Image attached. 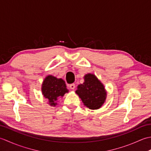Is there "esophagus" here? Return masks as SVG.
Wrapping results in <instances>:
<instances>
[{
    "label": "esophagus",
    "instance_id": "obj_1",
    "mask_svg": "<svg viewBox=\"0 0 151 151\" xmlns=\"http://www.w3.org/2000/svg\"><path fill=\"white\" fill-rule=\"evenodd\" d=\"M69 88H70V89H73L75 88V84H70L69 85Z\"/></svg>",
    "mask_w": 151,
    "mask_h": 151
}]
</instances>
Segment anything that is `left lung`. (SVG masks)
<instances>
[{"label":"left lung","instance_id":"left-lung-1","mask_svg":"<svg viewBox=\"0 0 151 151\" xmlns=\"http://www.w3.org/2000/svg\"><path fill=\"white\" fill-rule=\"evenodd\" d=\"M76 93L86 106L91 110L100 108L106 98L104 85L95 75L91 73L84 76V82L78 86Z\"/></svg>","mask_w":151,"mask_h":151}]
</instances>
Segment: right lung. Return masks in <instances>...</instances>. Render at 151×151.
Instances as JSON below:
<instances>
[{
	"instance_id": "1",
	"label": "right lung",
	"mask_w": 151,
	"mask_h": 151,
	"mask_svg": "<svg viewBox=\"0 0 151 151\" xmlns=\"http://www.w3.org/2000/svg\"><path fill=\"white\" fill-rule=\"evenodd\" d=\"M41 91L44 97L49 101L51 106H55L58 99L63 97L64 94L69 90L66 88L65 82L63 79L49 75L44 79Z\"/></svg>"
}]
</instances>
